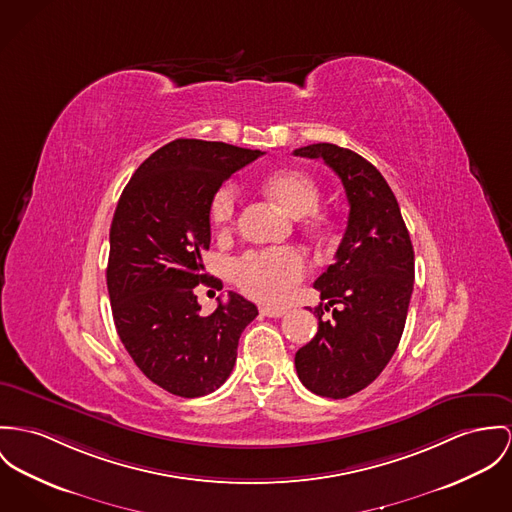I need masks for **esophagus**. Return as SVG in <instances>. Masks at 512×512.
<instances>
[{
	"label": "esophagus",
	"mask_w": 512,
	"mask_h": 512,
	"mask_svg": "<svg viewBox=\"0 0 512 512\" xmlns=\"http://www.w3.org/2000/svg\"><path fill=\"white\" fill-rule=\"evenodd\" d=\"M261 314L265 315V317H282V315L286 314V310L265 306V308H261Z\"/></svg>",
	"instance_id": "1"
}]
</instances>
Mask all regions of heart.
Returning <instances> with one entry per match:
<instances>
[{
    "label": "heart",
    "instance_id": "1",
    "mask_svg": "<svg viewBox=\"0 0 512 512\" xmlns=\"http://www.w3.org/2000/svg\"><path fill=\"white\" fill-rule=\"evenodd\" d=\"M263 191L296 218L312 214L319 202V189L314 179L300 169H276L269 173L263 179ZM236 208V187L232 183H224L210 200V218L220 232H228L232 228ZM304 273L306 261L294 247L247 251L232 265V276L241 292L253 300L269 304L280 302Z\"/></svg>",
    "mask_w": 512,
    "mask_h": 512
}]
</instances>
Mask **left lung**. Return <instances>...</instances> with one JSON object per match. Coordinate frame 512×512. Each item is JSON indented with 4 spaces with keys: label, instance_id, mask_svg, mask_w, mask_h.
Here are the masks:
<instances>
[{
    "label": "left lung",
    "instance_id": "obj_1",
    "mask_svg": "<svg viewBox=\"0 0 512 512\" xmlns=\"http://www.w3.org/2000/svg\"><path fill=\"white\" fill-rule=\"evenodd\" d=\"M294 156L323 159L351 206L335 263L314 282L325 300L314 312L317 333L294 358L310 392L343 399L372 384L399 345L413 294V245L390 185L370 161L325 142ZM329 309L332 319L323 322Z\"/></svg>",
    "mask_w": 512,
    "mask_h": 512
}]
</instances>
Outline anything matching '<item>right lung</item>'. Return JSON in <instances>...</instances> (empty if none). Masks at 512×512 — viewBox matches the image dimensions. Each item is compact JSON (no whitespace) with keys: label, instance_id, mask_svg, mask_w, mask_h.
Returning <instances> with one entry per match:
<instances>
[{"label":"right lung","instance_id":"1","mask_svg":"<svg viewBox=\"0 0 512 512\" xmlns=\"http://www.w3.org/2000/svg\"><path fill=\"white\" fill-rule=\"evenodd\" d=\"M265 152L179 138L146 159L118 198L107 288L124 349L159 388L181 397L218 390L234 370L257 306L230 292L200 315L195 286L210 247V200Z\"/></svg>","mask_w":512,"mask_h":512}]
</instances>
